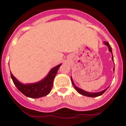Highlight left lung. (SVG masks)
<instances>
[{"instance_id":"1","label":"left lung","mask_w":126,"mask_h":126,"mask_svg":"<svg viewBox=\"0 0 126 126\" xmlns=\"http://www.w3.org/2000/svg\"><path fill=\"white\" fill-rule=\"evenodd\" d=\"M103 43L105 44L106 46H107L108 47V48H109V52H111V54H112V49H111V47L110 46V44L108 42H103ZM112 60L113 61V57H112ZM113 71H115V67L113 68ZM71 82H72V84H73V86H74L75 88V89L77 90V92L80 94L82 95H84V96H88V97H96V96H100V95H102L103 93L105 92L106 90H107V88L105 89V90H103L102 91H100V92H98V93H89V92H86V91H85V90H82L81 88H78V86H76L75 84H74V80L72 79V78L71 77Z\"/></svg>"}]
</instances>
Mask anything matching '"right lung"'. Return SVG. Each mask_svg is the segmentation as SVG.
Segmentation results:
<instances>
[{"label":"right lung","mask_w":126,"mask_h":126,"mask_svg":"<svg viewBox=\"0 0 126 126\" xmlns=\"http://www.w3.org/2000/svg\"><path fill=\"white\" fill-rule=\"evenodd\" d=\"M62 64H59L50 69L47 76L40 81L32 84H23L18 81L16 78L11 73V76L15 86L21 93L27 97L32 98L43 97L50 93L53 86V81L58 69Z\"/></svg>","instance_id":"right-lung-1"}]
</instances>
